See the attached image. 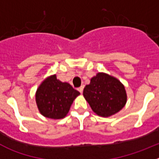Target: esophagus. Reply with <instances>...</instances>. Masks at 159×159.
Wrapping results in <instances>:
<instances>
[{"label": "esophagus", "mask_w": 159, "mask_h": 159, "mask_svg": "<svg viewBox=\"0 0 159 159\" xmlns=\"http://www.w3.org/2000/svg\"><path fill=\"white\" fill-rule=\"evenodd\" d=\"M84 87L83 86V85H82V86H81V87H80V88H78V91H79V92H80V93H82L83 91H84Z\"/></svg>", "instance_id": "obj_1"}]
</instances>
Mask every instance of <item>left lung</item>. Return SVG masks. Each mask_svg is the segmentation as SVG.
Wrapping results in <instances>:
<instances>
[{"label":"left lung","instance_id":"1","mask_svg":"<svg viewBox=\"0 0 159 159\" xmlns=\"http://www.w3.org/2000/svg\"><path fill=\"white\" fill-rule=\"evenodd\" d=\"M83 95L92 111L102 117L119 112L127 102L124 86L117 79L105 73H98L92 77Z\"/></svg>","mask_w":159,"mask_h":159}]
</instances>
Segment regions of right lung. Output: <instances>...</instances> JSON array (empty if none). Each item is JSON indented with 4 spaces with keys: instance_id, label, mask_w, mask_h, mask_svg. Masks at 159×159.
Instances as JSON below:
<instances>
[{
    "instance_id": "obj_1",
    "label": "right lung",
    "mask_w": 159,
    "mask_h": 159,
    "mask_svg": "<svg viewBox=\"0 0 159 159\" xmlns=\"http://www.w3.org/2000/svg\"><path fill=\"white\" fill-rule=\"evenodd\" d=\"M79 95L80 92L69 84L62 83L54 75L44 80L38 88L36 104L43 116L54 119H63Z\"/></svg>"
}]
</instances>
